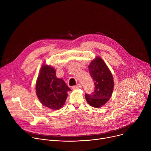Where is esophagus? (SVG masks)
<instances>
[{
  "label": "esophagus",
  "mask_w": 151,
  "mask_h": 151,
  "mask_svg": "<svg viewBox=\"0 0 151 151\" xmlns=\"http://www.w3.org/2000/svg\"><path fill=\"white\" fill-rule=\"evenodd\" d=\"M82 88V86H81V84H78V85H75V86H73L72 87V89L73 90H76V89H79V88Z\"/></svg>",
  "instance_id": "obj_1"
}]
</instances>
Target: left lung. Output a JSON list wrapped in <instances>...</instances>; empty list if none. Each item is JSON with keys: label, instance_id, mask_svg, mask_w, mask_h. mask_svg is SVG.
Masks as SVG:
<instances>
[{"label": "left lung", "instance_id": "obj_1", "mask_svg": "<svg viewBox=\"0 0 151 151\" xmlns=\"http://www.w3.org/2000/svg\"><path fill=\"white\" fill-rule=\"evenodd\" d=\"M88 70L94 81L95 89L92 94H86L85 97L90 106L100 108L112 96L114 88V78L105 62L99 56L91 61Z\"/></svg>", "mask_w": 151, "mask_h": 151}]
</instances>
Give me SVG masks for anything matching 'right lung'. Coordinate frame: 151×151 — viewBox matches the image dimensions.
Here are the masks:
<instances>
[{"mask_svg":"<svg viewBox=\"0 0 151 151\" xmlns=\"http://www.w3.org/2000/svg\"><path fill=\"white\" fill-rule=\"evenodd\" d=\"M71 90L61 78L56 76V70L44 64L36 83V93L40 102L52 111L63 106Z\"/></svg>","mask_w":151,"mask_h":151,"instance_id":"add662e5","label":"right lung"}]
</instances>
